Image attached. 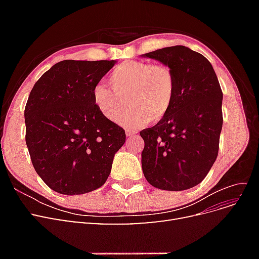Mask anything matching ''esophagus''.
<instances>
[{
  "label": "esophagus",
  "mask_w": 259,
  "mask_h": 259,
  "mask_svg": "<svg viewBox=\"0 0 259 259\" xmlns=\"http://www.w3.org/2000/svg\"><path fill=\"white\" fill-rule=\"evenodd\" d=\"M137 134L136 131H133V130H126V136L132 137V136H135Z\"/></svg>",
  "instance_id": "34e87169"
}]
</instances>
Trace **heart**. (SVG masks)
<instances>
[{
    "instance_id": "obj_1",
    "label": "heart",
    "mask_w": 259,
    "mask_h": 259,
    "mask_svg": "<svg viewBox=\"0 0 259 259\" xmlns=\"http://www.w3.org/2000/svg\"><path fill=\"white\" fill-rule=\"evenodd\" d=\"M109 84L94 86L92 96L98 111L106 119L140 126L150 121L160 122L171 110L176 96L175 74L168 66L149 61L127 60L117 65L109 75Z\"/></svg>"
}]
</instances>
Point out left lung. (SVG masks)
<instances>
[{"instance_id": "8db88e82", "label": "left lung", "mask_w": 259, "mask_h": 259, "mask_svg": "<svg viewBox=\"0 0 259 259\" xmlns=\"http://www.w3.org/2000/svg\"><path fill=\"white\" fill-rule=\"evenodd\" d=\"M161 61L175 74L170 112L140 132L145 142L143 171L162 190L182 191L199 185L217 158L223 127V92L210 62L183 45L143 55Z\"/></svg>"}]
</instances>
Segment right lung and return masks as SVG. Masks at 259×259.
I'll use <instances>...</instances> for the list:
<instances>
[{"label":"right lung","instance_id":"add662e5","mask_svg":"<svg viewBox=\"0 0 259 259\" xmlns=\"http://www.w3.org/2000/svg\"><path fill=\"white\" fill-rule=\"evenodd\" d=\"M114 60H62L34 84L25 108L26 144L37 175L61 194L98 189L110 175L125 131L101 115L94 86Z\"/></svg>","mask_w":259,"mask_h":259}]
</instances>
